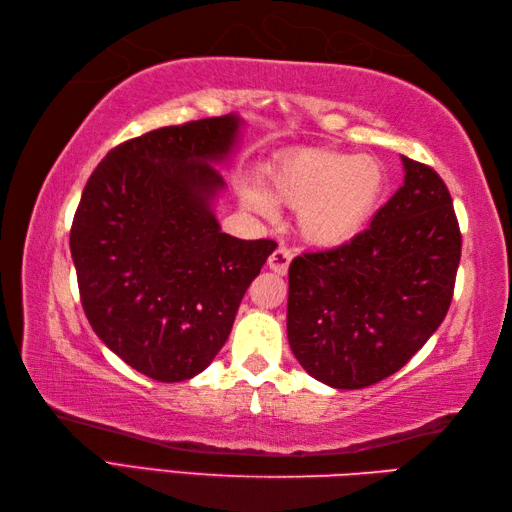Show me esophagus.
Wrapping results in <instances>:
<instances>
[{
  "label": "esophagus",
  "mask_w": 512,
  "mask_h": 512,
  "mask_svg": "<svg viewBox=\"0 0 512 512\" xmlns=\"http://www.w3.org/2000/svg\"><path fill=\"white\" fill-rule=\"evenodd\" d=\"M290 262H292V250H288L286 246H279L273 250V255L268 257V268L275 270L277 275H286Z\"/></svg>",
  "instance_id": "esophagus-1"
}]
</instances>
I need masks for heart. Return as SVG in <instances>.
Here are the masks:
<instances>
[{"label":"heart","mask_w":512,"mask_h":512,"mask_svg":"<svg viewBox=\"0 0 512 512\" xmlns=\"http://www.w3.org/2000/svg\"><path fill=\"white\" fill-rule=\"evenodd\" d=\"M385 189V167L372 156L334 149L292 154L268 171V191L242 184L239 198L270 215L275 204L299 211V231L310 244L341 246L363 231Z\"/></svg>","instance_id":"b5f03b06"}]
</instances>
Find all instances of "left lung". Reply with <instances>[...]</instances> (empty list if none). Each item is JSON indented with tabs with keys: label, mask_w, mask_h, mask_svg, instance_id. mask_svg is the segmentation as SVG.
Wrapping results in <instances>:
<instances>
[{
	"label": "left lung",
	"mask_w": 512,
	"mask_h": 512,
	"mask_svg": "<svg viewBox=\"0 0 512 512\" xmlns=\"http://www.w3.org/2000/svg\"><path fill=\"white\" fill-rule=\"evenodd\" d=\"M405 182L352 242L288 270V343L334 389L396 374L447 317L462 235L436 171L402 156Z\"/></svg>",
	"instance_id": "8db88e82"
}]
</instances>
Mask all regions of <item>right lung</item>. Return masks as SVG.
<instances>
[{
  "label": "right lung",
  "mask_w": 512,
  "mask_h": 512,
  "mask_svg": "<svg viewBox=\"0 0 512 512\" xmlns=\"http://www.w3.org/2000/svg\"><path fill=\"white\" fill-rule=\"evenodd\" d=\"M237 114L160 127L114 147L85 184L70 231L81 303L96 336L160 383H180L222 350L246 288L277 244L222 233Z\"/></svg>",
  "instance_id": "right-lung-1"
}]
</instances>
